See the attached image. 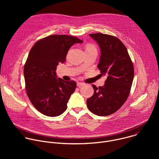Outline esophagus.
Returning a JSON list of instances; mask_svg holds the SVG:
<instances>
[{
  "mask_svg": "<svg viewBox=\"0 0 159 159\" xmlns=\"http://www.w3.org/2000/svg\"><path fill=\"white\" fill-rule=\"evenodd\" d=\"M85 85L84 83L80 82H78L77 83V85L78 87H80V86H82V85Z\"/></svg>",
  "mask_w": 159,
  "mask_h": 159,
  "instance_id": "obj_1",
  "label": "esophagus"
}]
</instances>
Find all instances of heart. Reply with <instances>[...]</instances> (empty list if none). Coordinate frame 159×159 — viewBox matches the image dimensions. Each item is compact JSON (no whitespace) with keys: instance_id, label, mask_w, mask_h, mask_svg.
I'll return each mask as SVG.
<instances>
[{"instance_id":"heart-1","label":"heart","mask_w":159,"mask_h":159,"mask_svg":"<svg viewBox=\"0 0 159 159\" xmlns=\"http://www.w3.org/2000/svg\"><path fill=\"white\" fill-rule=\"evenodd\" d=\"M94 49H96V48L92 44H87L85 46V52L91 50H94Z\"/></svg>"}]
</instances>
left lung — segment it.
<instances>
[{"label": "left lung", "mask_w": 159, "mask_h": 159, "mask_svg": "<svg viewBox=\"0 0 159 159\" xmlns=\"http://www.w3.org/2000/svg\"><path fill=\"white\" fill-rule=\"evenodd\" d=\"M101 50L98 68L107 77L103 86L93 85L94 93L87 99L88 109L94 115L106 116L117 111L126 101L133 82L134 68L128 50L116 37L102 33L89 34Z\"/></svg>", "instance_id": "8db88e82"}]
</instances>
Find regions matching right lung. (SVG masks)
<instances>
[{
    "instance_id": "right-lung-1",
    "label": "right lung",
    "mask_w": 159,
    "mask_h": 159,
    "mask_svg": "<svg viewBox=\"0 0 159 159\" xmlns=\"http://www.w3.org/2000/svg\"><path fill=\"white\" fill-rule=\"evenodd\" d=\"M81 43L75 36L55 34L38 41L31 49L24 66L26 93L42 114L55 117L66 109L77 84L57 78V66L65 61L73 44Z\"/></svg>"
}]
</instances>
